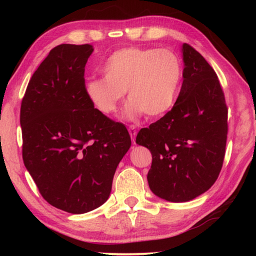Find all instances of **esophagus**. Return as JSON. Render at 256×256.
I'll return each mask as SVG.
<instances>
[{"label":"esophagus","mask_w":256,"mask_h":256,"mask_svg":"<svg viewBox=\"0 0 256 256\" xmlns=\"http://www.w3.org/2000/svg\"><path fill=\"white\" fill-rule=\"evenodd\" d=\"M128 133L131 135V138H132V142L135 144V138H136V128H135L134 125H131L128 128Z\"/></svg>","instance_id":"obj_1"}]
</instances>
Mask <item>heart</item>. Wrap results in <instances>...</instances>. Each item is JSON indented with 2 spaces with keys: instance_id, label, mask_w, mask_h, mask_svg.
<instances>
[{
  "instance_id": "heart-1",
  "label": "heart",
  "mask_w": 256,
  "mask_h": 256,
  "mask_svg": "<svg viewBox=\"0 0 256 256\" xmlns=\"http://www.w3.org/2000/svg\"><path fill=\"white\" fill-rule=\"evenodd\" d=\"M103 78L86 81V94L98 111L116 112L126 91L124 116L135 120L145 113L158 116L170 110L182 80V64L170 50L126 47L106 59Z\"/></svg>"
}]
</instances>
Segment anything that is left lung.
Returning a JSON list of instances; mask_svg holds the SVG:
<instances>
[{
  "label": "left lung",
  "mask_w": 256,
  "mask_h": 256,
  "mask_svg": "<svg viewBox=\"0 0 256 256\" xmlns=\"http://www.w3.org/2000/svg\"><path fill=\"white\" fill-rule=\"evenodd\" d=\"M182 54L184 81L175 104L136 136L153 157L152 192L170 202H186L211 188L224 164L228 134L218 76L192 46L182 44Z\"/></svg>",
  "instance_id": "obj_1"
}]
</instances>
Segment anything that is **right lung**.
Instances as JSON below:
<instances>
[{"instance_id":"1","label":"right lung","mask_w":256,"mask_h":256,"mask_svg":"<svg viewBox=\"0 0 256 256\" xmlns=\"http://www.w3.org/2000/svg\"><path fill=\"white\" fill-rule=\"evenodd\" d=\"M91 45L52 48L32 74L20 106L23 160L48 204L69 214L99 208L131 146L122 123L94 108L84 90Z\"/></svg>"}]
</instances>
